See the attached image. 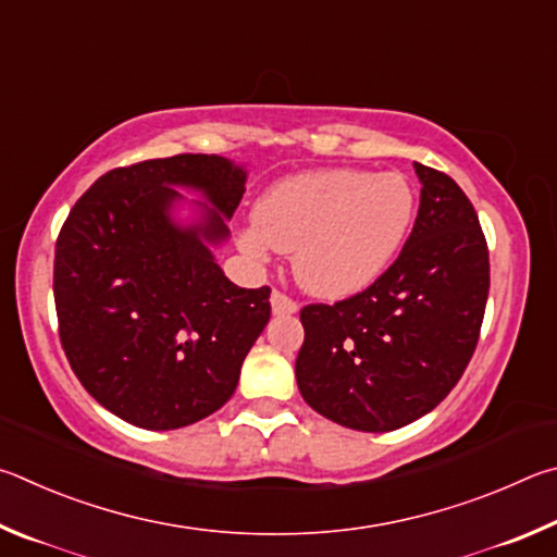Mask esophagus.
Segmentation results:
<instances>
[{
	"mask_svg": "<svg viewBox=\"0 0 557 557\" xmlns=\"http://www.w3.org/2000/svg\"><path fill=\"white\" fill-rule=\"evenodd\" d=\"M271 313L273 315H294L298 313V304L290 300L288 296L281 294V290H273L271 294Z\"/></svg>",
	"mask_w": 557,
	"mask_h": 557,
	"instance_id": "obj_1",
	"label": "esophagus"
}]
</instances>
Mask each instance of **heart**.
<instances>
[{
	"label": "heart",
	"mask_w": 557,
	"mask_h": 557,
	"mask_svg": "<svg viewBox=\"0 0 557 557\" xmlns=\"http://www.w3.org/2000/svg\"><path fill=\"white\" fill-rule=\"evenodd\" d=\"M413 218L416 190L404 173L306 171L261 193L237 242L253 259H267L271 249L294 253L298 284L337 300L384 276Z\"/></svg>",
	"instance_id": "obj_1"
}]
</instances>
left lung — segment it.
<instances>
[{"mask_svg": "<svg viewBox=\"0 0 557 557\" xmlns=\"http://www.w3.org/2000/svg\"><path fill=\"white\" fill-rule=\"evenodd\" d=\"M421 208L386 273L335 306H306L300 396L352 431L388 433L431 413L460 382L490 296V251L450 175L413 163Z\"/></svg>", "mask_w": 557, "mask_h": 557, "instance_id": "1", "label": "left lung"}]
</instances>
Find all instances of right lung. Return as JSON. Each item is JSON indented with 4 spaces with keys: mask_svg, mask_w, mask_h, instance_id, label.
Segmentation results:
<instances>
[{
    "mask_svg": "<svg viewBox=\"0 0 557 557\" xmlns=\"http://www.w3.org/2000/svg\"><path fill=\"white\" fill-rule=\"evenodd\" d=\"M247 175L214 153L114 169L58 234L53 296L65 357L87 394L126 423L175 431L237 388L271 318V290L239 288L214 259Z\"/></svg>",
    "mask_w": 557,
    "mask_h": 557,
    "instance_id": "right-lung-1",
    "label": "right lung"
}]
</instances>
